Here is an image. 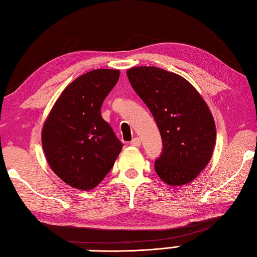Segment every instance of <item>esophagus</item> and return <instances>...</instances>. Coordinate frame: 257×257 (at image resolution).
Masks as SVG:
<instances>
[{"label": "esophagus", "mask_w": 257, "mask_h": 257, "mask_svg": "<svg viewBox=\"0 0 257 257\" xmlns=\"http://www.w3.org/2000/svg\"><path fill=\"white\" fill-rule=\"evenodd\" d=\"M141 144H142V139L138 138V137L134 138L133 141L130 142V145H132V146H135V147H139V146H141Z\"/></svg>", "instance_id": "esophagus-1"}]
</instances>
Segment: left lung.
Masks as SVG:
<instances>
[{"label": "left lung", "mask_w": 257, "mask_h": 257, "mask_svg": "<svg viewBox=\"0 0 257 257\" xmlns=\"http://www.w3.org/2000/svg\"><path fill=\"white\" fill-rule=\"evenodd\" d=\"M127 76L160 129L157 175L172 186L190 183L208 165L216 144V124L206 101L185 78L165 69L133 67Z\"/></svg>", "instance_id": "left-lung-1"}]
</instances>
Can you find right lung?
<instances>
[{"mask_svg":"<svg viewBox=\"0 0 257 257\" xmlns=\"http://www.w3.org/2000/svg\"><path fill=\"white\" fill-rule=\"evenodd\" d=\"M118 69H94L68 84L46 119L41 142L50 169L73 188L94 189L112 169L122 144L101 115Z\"/></svg>","mask_w":257,"mask_h":257,"instance_id":"1","label":"right lung"}]
</instances>
